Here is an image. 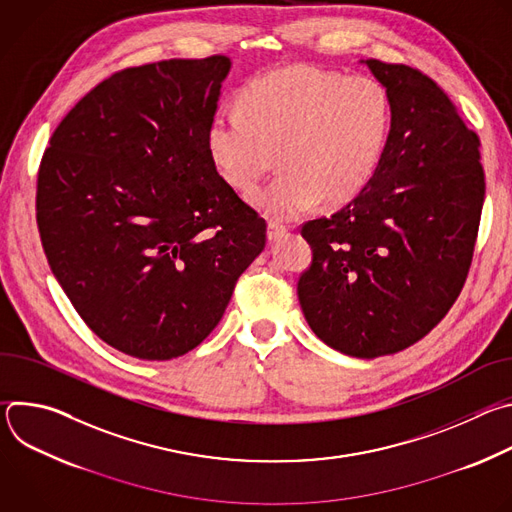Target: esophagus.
<instances>
[{
    "label": "esophagus",
    "mask_w": 512,
    "mask_h": 512,
    "mask_svg": "<svg viewBox=\"0 0 512 512\" xmlns=\"http://www.w3.org/2000/svg\"><path fill=\"white\" fill-rule=\"evenodd\" d=\"M287 233V227L277 223V221H269V227H267V239L269 241H277L279 237H283Z\"/></svg>",
    "instance_id": "34e87169"
}]
</instances>
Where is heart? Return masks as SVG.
Returning <instances> with one entry per match:
<instances>
[{
	"mask_svg": "<svg viewBox=\"0 0 512 512\" xmlns=\"http://www.w3.org/2000/svg\"><path fill=\"white\" fill-rule=\"evenodd\" d=\"M391 129V99L373 77L291 66L253 81L241 107H223L208 127L210 158L231 186L251 190L279 152L283 170L253 192L273 221L342 204L373 178Z\"/></svg>",
	"mask_w": 512,
	"mask_h": 512,
	"instance_id": "b5f03b06",
	"label": "heart"
}]
</instances>
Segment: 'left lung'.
I'll list each match as a JSON object with an SVG mask.
<instances>
[{"label": "left lung", "mask_w": 512, "mask_h": 512, "mask_svg": "<svg viewBox=\"0 0 512 512\" xmlns=\"http://www.w3.org/2000/svg\"><path fill=\"white\" fill-rule=\"evenodd\" d=\"M391 99L381 162L346 206L302 225L298 298L314 334L356 358L395 354L442 322L466 283L484 204L480 139L415 66L364 60Z\"/></svg>", "instance_id": "left-lung-1"}]
</instances>
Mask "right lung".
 I'll return each mask as SVG.
<instances>
[{"instance_id":"add662e5","label":"right lung","mask_w":512,"mask_h":512,"mask_svg":"<svg viewBox=\"0 0 512 512\" xmlns=\"http://www.w3.org/2000/svg\"><path fill=\"white\" fill-rule=\"evenodd\" d=\"M229 68L212 54L117 70L64 115L40 162L52 273L103 342L141 360L196 348L267 241L208 152Z\"/></svg>"}]
</instances>
